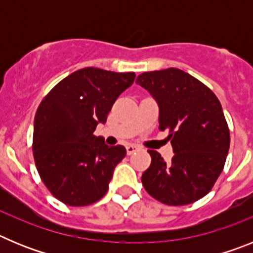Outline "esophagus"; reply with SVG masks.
I'll use <instances>...</instances> for the list:
<instances>
[{
	"mask_svg": "<svg viewBox=\"0 0 253 253\" xmlns=\"http://www.w3.org/2000/svg\"><path fill=\"white\" fill-rule=\"evenodd\" d=\"M138 149H140V147L137 146V144H128V146H126V153L133 154L134 152L138 151Z\"/></svg>",
	"mask_w": 253,
	"mask_h": 253,
	"instance_id": "34e87169",
	"label": "esophagus"
}]
</instances>
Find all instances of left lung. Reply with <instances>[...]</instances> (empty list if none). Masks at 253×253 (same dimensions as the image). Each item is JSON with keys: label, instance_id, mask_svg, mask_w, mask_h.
Listing matches in <instances>:
<instances>
[{"label": "left lung", "instance_id": "1", "mask_svg": "<svg viewBox=\"0 0 253 253\" xmlns=\"http://www.w3.org/2000/svg\"><path fill=\"white\" fill-rule=\"evenodd\" d=\"M137 84L160 106V130H169L175 152L166 163L157 151L143 172L147 193L167 205L204 198L224 169L231 135L222 105L209 87L177 68L144 72Z\"/></svg>", "mask_w": 253, "mask_h": 253}]
</instances>
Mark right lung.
Returning <instances> with one entry per match:
<instances>
[{
  "mask_svg": "<svg viewBox=\"0 0 253 253\" xmlns=\"http://www.w3.org/2000/svg\"><path fill=\"white\" fill-rule=\"evenodd\" d=\"M135 73L78 69L42 100L34 119L33 154L50 194L69 207L99 202L109 190L114 169L125 157L123 146L95 137L115 100L131 86Z\"/></svg>",
  "mask_w": 253,
  "mask_h": 253,
  "instance_id": "1",
  "label": "right lung"
}]
</instances>
